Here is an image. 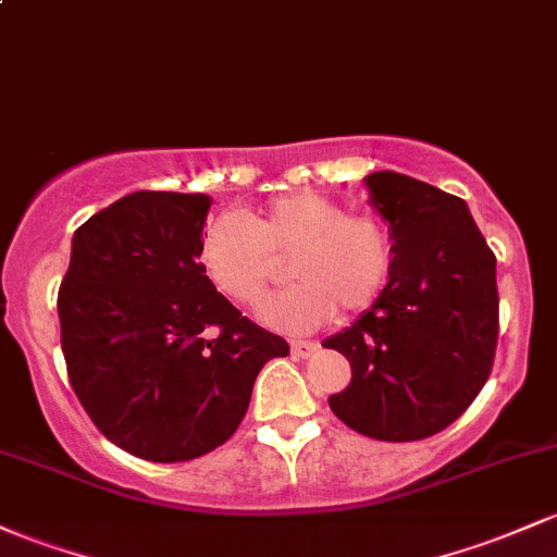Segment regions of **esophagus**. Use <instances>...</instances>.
Listing matches in <instances>:
<instances>
[{
  "instance_id": "34e87169",
  "label": "esophagus",
  "mask_w": 557,
  "mask_h": 557,
  "mask_svg": "<svg viewBox=\"0 0 557 557\" xmlns=\"http://www.w3.org/2000/svg\"><path fill=\"white\" fill-rule=\"evenodd\" d=\"M320 344L317 341H290V351L296 354V357H309V354H314Z\"/></svg>"
}]
</instances>
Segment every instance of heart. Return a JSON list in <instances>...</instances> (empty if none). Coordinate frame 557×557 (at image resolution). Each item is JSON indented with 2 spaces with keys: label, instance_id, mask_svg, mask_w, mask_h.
Segmentation results:
<instances>
[{
  "label": "heart",
  "instance_id": "obj_1",
  "mask_svg": "<svg viewBox=\"0 0 557 557\" xmlns=\"http://www.w3.org/2000/svg\"><path fill=\"white\" fill-rule=\"evenodd\" d=\"M198 259L213 288L235 304L261 301L290 259L288 274L298 283L261 304L259 317L277 330L307 333L338 309L359 314L383 296L394 240L375 213H348L320 193H290L250 219H213Z\"/></svg>",
  "mask_w": 557,
  "mask_h": 557
}]
</instances>
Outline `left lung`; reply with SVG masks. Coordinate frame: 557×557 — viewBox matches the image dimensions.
Listing matches in <instances>:
<instances>
[{
  "label": "left lung",
  "instance_id": "left-lung-1",
  "mask_svg": "<svg viewBox=\"0 0 557 557\" xmlns=\"http://www.w3.org/2000/svg\"><path fill=\"white\" fill-rule=\"evenodd\" d=\"M364 185L388 222L394 269L383 296L322 344L351 364L327 401L362 436L418 442L455 423L492 372L497 259L457 195L396 171Z\"/></svg>",
  "mask_w": 557,
  "mask_h": 557
}]
</instances>
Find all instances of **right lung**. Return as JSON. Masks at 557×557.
<instances>
[{"label": "right lung", "mask_w": 557, "mask_h": 557, "mask_svg": "<svg viewBox=\"0 0 557 557\" xmlns=\"http://www.w3.org/2000/svg\"><path fill=\"white\" fill-rule=\"evenodd\" d=\"M209 209L200 193L115 200L73 232L58 293L78 401L102 436L150 462L195 460L227 442L256 375L290 351L200 269Z\"/></svg>", "instance_id": "add662e5"}]
</instances>
